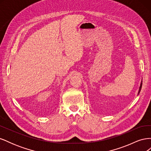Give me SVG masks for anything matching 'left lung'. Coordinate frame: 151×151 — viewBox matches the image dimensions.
I'll use <instances>...</instances> for the list:
<instances>
[{
	"label": "left lung",
	"instance_id": "8db88e82",
	"mask_svg": "<svg viewBox=\"0 0 151 151\" xmlns=\"http://www.w3.org/2000/svg\"><path fill=\"white\" fill-rule=\"evenodd\" d=\"M142 82H141V83H140V88H139V93H138V94L140 93V90H141V88H142Z\"/></svg>",
	"mask_w": 151,
	"mask_h": 151
}]
</instances>
